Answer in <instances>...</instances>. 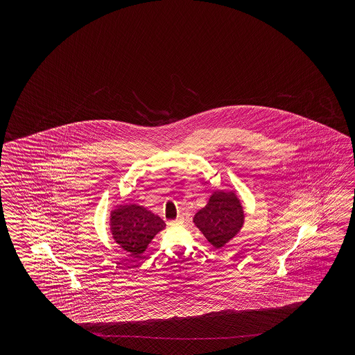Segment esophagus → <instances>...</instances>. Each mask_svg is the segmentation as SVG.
Wrapping results in <instances>:
<instances>
[{
    "instance_id": "obj_1",
    "label": "esophagus",
    "mask_w": 355,
    "mask_h": 355,
    "mask_svg": "<svg viewBox=\"0 0 355 355\" xmlns=\"http://www.w3.org/2000/svg\"><path fill=\"white\" fill-rule=\"evenodd\" d=\"M182 223H184V219L178 218L175 219V220H171V222H170V226H180Z\"/></svg>"
}]
</instances>
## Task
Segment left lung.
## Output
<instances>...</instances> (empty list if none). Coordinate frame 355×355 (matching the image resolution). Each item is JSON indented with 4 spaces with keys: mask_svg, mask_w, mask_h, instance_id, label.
I'll return each instance as SVG.
<instances>
[{
    "mask_svg": "<svg viewBox=\"0 0 355 355\" xmlns=\"http://www.w3.org/2000/svg\"><path fill=\"white\" fill-rule=\"evenodd\" d=\"M193 222L214 249H222L243 226L241 200L234 191L216 190L207 205L196 211Z\"/></svg>",
    "mask_w": 355,
    "mask_h": 355,
    "instance_id": "left-lung-1",
    "label": "left lung"
}]
</instances>
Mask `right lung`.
Listing matches in <instances>:
<instances>
[{
    "label": "right lung",
    "mask_w": 355,
    "mask_h": 355,
    "mask_svg": "<svg viewBox=\"0 0 355 355\" xmlns=\"http://www.w3.org/2000/svg\"><path fill=\"white\" fill-rule=\"evenodd\" d=\"M109 223L114 241L135 257H141L153 237L166 227L157 214L137 204L116 205Z\"/></svg>",
    "instance_id": "right-lung-1"
}]
</instances>
